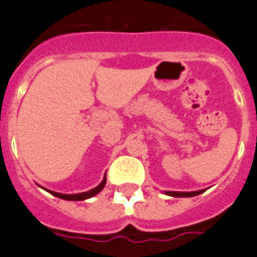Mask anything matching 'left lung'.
Wrapping results in <instances>:
<instances>
[{
    "instance_id": "obj_1",
    "label": "left lung",
    "mask_w": 257,
    "mask_h": 257,
    "mask_svg": "<svg viewBox=\"0 0 257 257\" xmlns=\"http://www.w3.org/2000/svg\"><path fill=\"white\" fill-rule=\"evenodd\" d=\"M202 192H205V189H201V191H195V192H175V191H166L165 193L172 197H192V196H197Z\"/></svg>"
}]
</instances>
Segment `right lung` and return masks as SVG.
Wrapping results in <instances>:
<instances>
[{"label": "right lung", "instance_id": "right-lung-1", "mask_svg": "<svg viewBox=\"0 0 257 257\" xmlns=\"http://www.w3.org/2000/svg\"><path fill=\"white\" fill-rule=\"evenodd\" d=\"M105 180H107V178L104 176V179L102 180V183L98 185V187H95L94 189H90V191L87 192H82V193H77V195H64V193H59V192H53V191H48V189H45V191H48L51 195L56 196V197L59 198H62V200H68V201H82V200H87V198L90 197H94L95 195H98L99 192L102 191L103 188H104L105 185Z\"/></svg>", "mask_w": 257, "mask_h": 257}]
</instances>
